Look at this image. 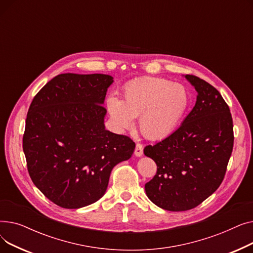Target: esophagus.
Wrapping results in <instances>:
<instances>
[{
    "label": "esophagus",
    "mask_w": 253,
    "mask_h": 253,
    "mask_svg": "<svg viewBox=\"0 0 253 253\" xmlns=\"http://www.w3.org/2000/svg\"><path fill=\"white\" fill-rule=\"evenodd\" d=\"M143 154V145L139 142L136 143V147H135V150H134V155L136 157H141Z\"/></svg>",
    "instance_id": "esophagus-1"
}]
</instances>
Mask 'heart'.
<instances>
[{"label": "heart", "mask_w": 253, "mask_h": 253, "mask_svg": "<svg viewBox=\"0 0 253 253\" xmlns=\"http://www.w3.org/2000/svg\"><path fill=\"white\" fill-rule=\"evenodd\" d=\"M190 99L184 86L163 78L145 77L124 87L122 101L110 97L106 105L118 129H131L133 118L139 116L138 126L142 135L157 140L175 131L189 109Z\"/></svg>", "instance_id": "heart-1"}]
</instances>
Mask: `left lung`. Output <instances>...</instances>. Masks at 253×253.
<instances>
[{"mask_svg":"<svg viewBox=\"0 0 253 253\" xmlns=\"http://www.w3.org/2000/svg\"><path fill=\"white\" fill-rule=\"evenodd\" d=\"M185 78L198 92L193 110L173 133L143 150L157 164L145 193L169 211L193 209L218 189L234 145L232 115L220 93L197 76Z\"/></svg>","mask_w":253,"mask_h":253,"instance_id":"1","label":"left lung"}]
</instances>
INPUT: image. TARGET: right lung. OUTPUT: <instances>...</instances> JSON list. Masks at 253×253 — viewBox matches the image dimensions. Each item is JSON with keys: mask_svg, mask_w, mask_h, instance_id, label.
<instances>
[{"mask_svg": "<svg viewBox=\"0 0 253 253\" xmlns=\"http://www.w3.org/2000/svg\"><path fill=\"white\" fill-rule=\"evenodd\" d=\"M113 77L61 74L34 97L22 148L36 187L54 204L81 208L108 188L112 169L133 154L126 135L105 130L102 105Z\"/></svg>", "mask_w": 253, "mask_h": 253, "instance_id": "1", "label": "right lung"}]
</instances>
